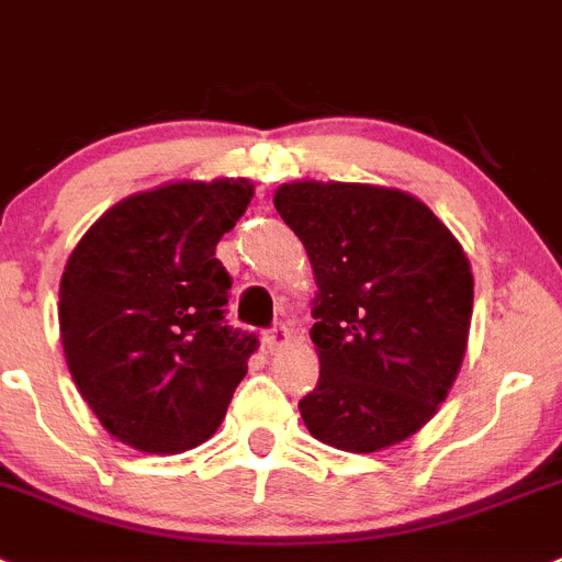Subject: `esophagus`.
Listing matches in <instances>:
<instances>
[{
    "label": "esophagus",
    "mask_w": 562,
    "mask_h": 562,
    "mask_svg": "<svg viewBox=\"0 0 562 562\" xmlns=\"http://www.w3.org/2000/svg\"><path fill=\"white\" fill-rule=\"evenodd\" d=\"M294 339V334H291V328H288V325H274V328L271 330H266V334H262V341H266V348L271 350V353H274V350H282L288 345V341Z\"/></svg>",
    "instance_id": "34e87169"
}]
</instances>
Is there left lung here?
Wrapping results in <instances>:
<instances>
[{
  "label": "left lung",
  "instance_id": "obj_1",
  "mask_svg": "<svg viewBox=\"0 0 562 562\" xmlns=\"http://www.w3.org/2000/svg\"><path fill=\"white\" fill-rule=\"evenodd\" d=\"M316 277L319 382L300 402L311 436L345 452L404 441L438 413L472 319L461 243L407 192L296 180L274 192Z\"/></svg>",
  "mask_w": 562,
  "mask_h": 562
}]
</instances>
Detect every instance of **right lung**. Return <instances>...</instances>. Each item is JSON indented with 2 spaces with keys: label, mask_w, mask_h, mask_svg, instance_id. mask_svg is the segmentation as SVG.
<instances>
[{
  "label": "right lung",
  "mask_w": 562,
  "mask_h": 562,
  "mask_svg": "<svg viewBox=\"0 0 562 562\" xmlns=\"http://www.w3.org/2000/svg\"><path fill=\"white\" fill-rule=\"evenodd\" d=\"M254 198L243 178L178 180L104 212L72 248L58 328L78 393L112 438L153 456L214 436L257 336L226 325L214 248Z\"/></svg>",
  "instance_id": "1"
}]
</instances>
